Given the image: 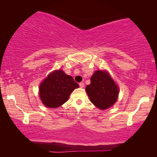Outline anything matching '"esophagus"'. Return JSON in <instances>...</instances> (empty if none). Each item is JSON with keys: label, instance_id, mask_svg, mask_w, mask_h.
<instances>
[{"label": "esophagus", "instance_id": "obj_1", "mask_svg": "<svg viewBox=\"0 0 157 157\" xmlns=\"http://www.w3.org/2000/svg\"><path fill=\"white\" fill-rule=\"evenodd\" d=\"M79 86L81 87V88H83V87L84 86V82H80V83L79 84Z\"/></svg>", "mask_w": 157, "mask_h": 157}]
</instances>
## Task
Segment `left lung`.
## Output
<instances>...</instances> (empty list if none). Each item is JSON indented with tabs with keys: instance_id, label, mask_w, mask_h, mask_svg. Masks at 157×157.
<instances>
[{
	"instance_id": "left-lung-1",
	"label": "left lung",
	"mask_w": 157,
	"mask_h": 157,
	"mask_svg": "<svg viewBox=\"0 0 157 157\" xmlns=\"http://www.w3.org/2000/svg\"><path fill=\"white\" fill-rule=\"evenodd\" d=\"M86 91L93 104L100 109H107L116 102L119 90L110 75L100 70L92 75Z\"/></svg>"
}]
</instances>
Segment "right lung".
Here are the masks:
<instances>
[{
	"instance_id": "add662e5",
	"label": "right lung",
	"mask_w": 157,
	"mask_h": 157,
	"mask_svg": "<svg viewBox=\"0 0 157 157\" xmlns=\"http://www.w3.org/2000/svg\"><path fill=\"white\" fill-rule=\"evenodd\" d=\"M78 84L70 75L59 70L50 73L39 86V96L46 107L57 108L68 100Z\"/></svg>"
}]
</instances>
